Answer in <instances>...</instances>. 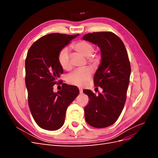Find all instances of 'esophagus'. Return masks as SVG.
<instances>
[{"instance_id":"1","label":"esophagus","mask_w":158,"mask_h":158,"mask_svg":"<svg viewBox=\"0 0 158 158\" xmlns=\"http://www.w3.org/2000/svg\"><path fill=\"white\" fill-rule=\"evenodd\" d=\"M79 91H80V94H82L83 93V90H82V88H80V89H79Z\"/></svg>"}]
</instances>
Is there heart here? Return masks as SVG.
I'll use <instances>...</instances> for the list:
<instances>
[{
  "instance_id": "obj_1",
  "label": "heart",
  "mask_w": 158,
  "mask_h": 158,
  "mask_svg": "<svg viewBox=\"0 0 158 158\" xmlns=\"http://www.w3.org/2000/svg\"><path fill=\"white\" fill-rule=\"evenodd\" d=\"M73 48L78 53L85 57H88L89 62H94L95 60L92 55L94 51V45L87 41H80L73 45ZM59 63L62 68L64 70H69L70 68V54L68 48H64L59 52L58 55ZM92 74V70L89 67L76 70L69 74L66 78L67 82L76 86H83L86 84Z\"/></svg>"
}]
</instances>
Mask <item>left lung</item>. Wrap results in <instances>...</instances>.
Here are the masks:
<instances>
[{"instance_id":"1","label":"left lung","mask_w":158,"mask_h":158,"mask_svg":"<svg viewBox=\"0 0 158 158\" xmlns=\"http://www.w3.org/2000/svg\"><path fill=\"white\" fill-rule=\"evenodd\" d=\"M82 39L98 46L101 63L94 75L95 86L103 89L95 95L84 90L89 102L84 108L85 118L89 125L105 128L117 121L125 106L131 76V64L122 40L109 31L85 34Z\"/></svg>"}]
</instances>
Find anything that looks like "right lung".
<instances>
[{
	"mask_svg": "<svg viewBox=\"0 0 158 158\" xmlns=\"http://www.w3.org/2000/svg\"><path fill=\"white\" fill-rule=\"evenodd\" d=\"M78 35L50 33L36 41L27 52L25 66L28 104L35 123L45 130L62 127L67 107L79 94L77 87L66 84H63L61 90L53 92V85L63 73L58 60L59 52Z\"/></svg>",
	"mask_w": 158,
	"mask_h": 158,
	"instance_id": "add662e5",
	"label": "right lung"
}]
</instances>
